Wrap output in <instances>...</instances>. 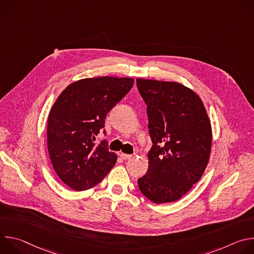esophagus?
Listing matches in <instances>:
<instances>
[{
	"label": "esophagus",
	"instance_id": "1",
	"mask_svg": "<svg viewBox=\"0 0 254 254\" xmlns=\"http://www.w3.org/2000/svg\"><path fill=\"white\" fill-rule=\"evenodd\" d=\"M131 157H132V156H131V155H128V154H124V153L121 154V158L124 159V160H129Z\"/></svg>",
	"mask_w": 254,
	"mask_h": 254
}]
</instances>
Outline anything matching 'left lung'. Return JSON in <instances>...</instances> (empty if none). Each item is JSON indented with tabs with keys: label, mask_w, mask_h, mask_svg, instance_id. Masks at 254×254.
Wrapping results in <instances>:
<instances>
[{
	"label": "left lung",
	"mask_w": 254,
	"mask_h": 254,
	"mask_svg": "<svg viewBox=\"0 0 254 254\" xmlns=\"http://www.w3.org/2000/svg\"><path fill=\"white\" fill-rule=\"evenodd\" d=\"M147 103L153 146L149 168L137 180L140 192L156 204L187 194L208 165L212 127L204 103L189 87L173 81L136 79Z\"/></svg>",
	"instance_id": "obj_1"
}]
</instances>
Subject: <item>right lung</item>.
<instances>
[{"mask_svg":"<svg viewBox=\"0 0 254 254\" xmlns=\"http://www.w3.org/2000/svg\"><path fill=\"white\" fill-rule=\"evenodd\" d=\"M132 85L130 77L84 78L57 97L48 116L47 144L52 166L69 188L90 189L116 165L118 156L108 151L107 141L96 146L95 139L108 112Z\"/></svg>","mask_w":254,"mask_h":254,"instance_id":"right-lung-1","label":"right lung"}]
</instances>
